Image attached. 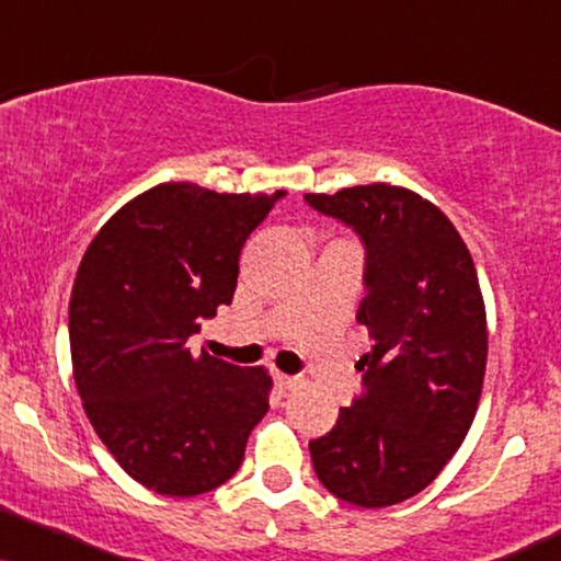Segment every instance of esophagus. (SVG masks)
Masks as SVG:
<instances>
[{
    "label": "esophagus",
    "mask_w": 561,
    "mask_h": 561,
    "mask_svg": "<svg viewBox=\"0 0 561 561\" xmlns=\"http://www.w3.org/2000/svg\"><path fill=\"white\" fill-rule=\"evenodd\" d=\"M274 381H276V387L279 389H298V387H302V379L300 376H287V374H282V370H274Z\"/></svg>",
    "instance_id": "esophagus-1"
}]
</instances>
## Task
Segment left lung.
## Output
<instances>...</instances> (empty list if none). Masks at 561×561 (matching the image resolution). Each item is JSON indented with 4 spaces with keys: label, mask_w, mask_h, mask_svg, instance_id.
Listing matches in <instances>:
<instances>
[{
    "label": "left lung",
    "mask_w": 561,
    "mask_h": 561,
    "mask_svg": "<svg viewBox=\"0 0 561 561\" xmlns=\"http://www.w3.org/2000/svg\"><path fill=\"white\" fill-rule=\"evenodd\" d=\"M306 201L366 245L357 321L374 340L355 366L363 394L308 444L310 460L342 502L391 507L442 473L476 417L489 355L476 263L447 216L408 187L374 182Z\"/></svg>",
    "instance_id": "obj_1"
}]
</instances>
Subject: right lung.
<instances>
[{
	"label": "right lung",
	"mask_w": 561,
	"mask_h": 561,
	"mask_svg": "<svg viewBox=\"0 0 561 561\" xmlns=\"http://www.w3.org/2000/svg\"><path fill=\"white\" fill-rule=\"evenodd\" d=\"M285 191L214 193L161 182L99 229L70 295L72 376L83 410L133 481L198 496L238 473L272 376L187 336L232 302L240 251Z\"/></svg>",
	"instance_id": "right-lung-1"
}]
</instances>
